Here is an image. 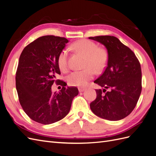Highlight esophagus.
Wrapping results in <instances>:
<instances>
[{
    "instance_id": "34e87169",
    "label": "esophagus",
    "mask_w": 156,
    "mask_h": 156,
    "mask_svg": "<svg viewBox=\"0 0 156 156\" xmlns=\"http://www.w3.org/2000/svg\"><path fill=\"white\" fill-rule=\"evenodd\" d=\"M84 90H85V88H79V92H83Z\"/></svg>"
}]
</instances>
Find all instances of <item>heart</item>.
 I'll list each match as a JSON object with an SVG mask.
<instances>
[{
	"instance_id": "1",
	"label": "heart",
	"mask_w": 156,
	"mask_h": 156,
	"mask_svg": "<svg viewBox=\"0 0 156 156\" xmlns=\"http://www.w3.org/2000/svg\"><path fill=\"white\" fill-rule=\"evenodd\" d=\"M75 51L86 56L84 68L81 71H74L67 77V82L72 87H84L91 80L96 72L104 70L108 62L107 50L102 47H98L95 42L83 39L79 40L72 45ZM57 63L62 71H66L68 68V51L63 49L58 56Z\"/></svg>"
}]
</instances>
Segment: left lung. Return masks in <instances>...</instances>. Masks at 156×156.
I'll return each mask as SVG.
<instances>
[{
  "label": "left lung",
  "instance_id": "8db88e82",
  "mask_svg": "<svg viewBox=\"0 0 156 156\" xmlns=\"http://www.w3.org/2000/svg\"><path fill=\"white\" fill-rule=\"evenodd\" d=\"M88 38L104 45L108 55L104 72L94 81L103 89L96 90V98L90 107L101 119L111 121L123 119L134 109L142 90L139 61L133 52L115 36Z\"/></svg>",
  "mask_w": 156,
  "mask_h": 156
}]
</instances>
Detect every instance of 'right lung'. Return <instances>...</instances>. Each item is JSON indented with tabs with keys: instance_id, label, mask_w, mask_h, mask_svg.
I'll use <instances>...</instances> for the list:
<instances>
[{
	"instance_id": "1",
	"label": "right lung",
	"mask_w": 156,
	"mask_h": 156,
	"mask_svg": "<svg viewBox=\"0 0 156 156\" xmlns=\"http://www.w3.org/2000/svg\"><path fill=\"white\" fill-rule=\"evenodd\" d=\"M68 42L65 37L41 36L26 46L20 55L16 76L19 100L26 114L38 123L48 125L64 119L79 94L77 88H66L64 81L55 79L60 74L58 55ZM54 82L63 86L58 93L51 92Z\"/></svg>"
}]
</instances>
